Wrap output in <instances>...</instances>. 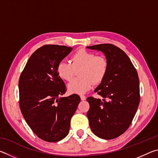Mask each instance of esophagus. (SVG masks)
I'll list each match as a JSON object with an SVG mask.
<instances>
[{
	"instance_id": "obj_1",
	"label": "esophagus",
	"mask_w": 158,
	"mask_h": 158,
	"mask_svg": "<svg viewBox=\"0 0 158 158\" xmlns=\"http://www.w3.org/2000/svg\"><path fill=\"white\" fill-rule=\"evenodd\" d=\"M80 98H81V100H85L86 98H85V96L84 95H80Z\"/></svg>"
}]
</instances>
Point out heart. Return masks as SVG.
I'll list each match as a JSON object with an SVG mask.
<instances>
[{
	"label": "heart",
	"mask_w": 158,
	"mask_h": 158,
	"mask_svg": "<svg viewBox=\"0 0 158 158\" xmlns=\"http://www.w3.org/2000/svg\"><path fill=\"white\" fill-rule=\"evenodd\" d=\"M109 69V62L104 56L96 55L94 52L80 49L70 57V63L60 60L56 70L61 79L70 81L78 71V78L68 85L71 93H84L91 89L93 83L98 84L103 81Z\"/></svg>",
	"instance_id": "1"
}]
</instances>
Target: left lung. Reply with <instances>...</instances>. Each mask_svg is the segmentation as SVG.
Instances as JSON below:
<instances>
[{
  "label": "left lung",
  "mask_w": 158,
  "mask_h": 158,
  "mask_svg": "<svg viewBox=\"0 0 158 158\" xmlns=\"http://www.w3.org/2000/svg\"><path fill=\"white\" fill-rule=\"evenodd\" d=\"M101 51L109 62L106 75L95 92L103 100L89 97L87 112L93 132L104 139L123 135L132 123L140 102L137 69L123 51L111 44L87 47Z\"/></svg>",
  "instance_id": "left-lung-1"
}]
</instances>
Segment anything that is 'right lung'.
Wrapping results in <instances>:
<instances>
[{"mask_svg": "<svg viewBox=\"0 0 158 158\" xmlns=\"http://www.w3.org/2000/svg\"><path fill=\"white\" fill-rule=\"evenodd\" d=\"M73 48L46 44L29 58L19 81V106L32 131L41 139L57 142L69 132L72 116L80 102V97L65 94V83L58 76V63Z\"/></svg>", "mask_w": 158, "mask_h": 158, "instance_id": "add662e5", "label": "right lung"}]
</instances>
